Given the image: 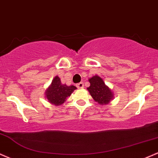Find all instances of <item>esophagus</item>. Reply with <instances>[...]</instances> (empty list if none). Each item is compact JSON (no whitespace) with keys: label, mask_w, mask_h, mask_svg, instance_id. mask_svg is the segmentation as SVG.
<instances>
[{"label":"esophagus","mask_w":158,"mask_h":158,"mask_svg":"<svg viewBox=\"0 0 158 158\" xmlns=\"http://www.w3.org/2000/svg\"><path fill=\"white\" fill-rule=\"evenodd\" d=\"M76 86H77L78 89H83V87H84V84H83V82H81V83H77V84L76 85Z\"/></svg>","instance_id":"1"}]
</instances>
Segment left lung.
I'll use <instances>...</instances> for the list:
<instances>
[{
	"label": "left lung",
	"mask_w": 158,
	"mask_h": 158,
	"mask_svg": "<svg viewBox=\"0 0 158 158\" xmlns=\"http://www.w3.org/2000/svg\"><path fill=\"white\" fill-rule=\"evenodd\" d=\"M90 86L87 88L94 101L101 105L108 104L114 98L112 89L105 84L104 81L98 75H94L89 79Z\"/></svg>",
	"instance_id": "1"
}]
</instances>
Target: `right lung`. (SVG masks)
Wrapping results in <instances>:
<instances>
[{
    "instance_id": "add662e5",
    "label": "right lung",
    "mask_w": 158,
    "mask_h": 158,
    "mask_svg": "<svg viewBox=\"0 0 158 158\" xmlns=\"http://www.w3.org/2000/svg\"><path fill=\"white\" fill-rule=\"evenodd\" d=\"M76 89L77 88L72 85L66 86V84H63L60 77L55 76L51 85L46 91V98L52 104L60 106L66 101V98L69 97Z\"/></svg>"
}]
</instances>
